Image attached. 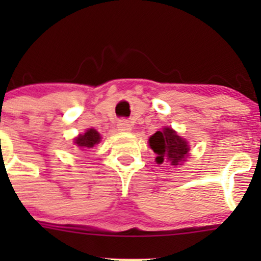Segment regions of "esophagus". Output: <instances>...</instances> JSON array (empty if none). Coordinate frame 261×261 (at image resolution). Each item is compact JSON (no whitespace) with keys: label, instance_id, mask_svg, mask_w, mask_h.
I'll list each match as a JSON object with an SVG mask.
<instances>
[{"label":"esophagus","instance_id":"obj_1","mask_svg":"<svg viewBox=\"0 0 261 261\" xmlns=\"http://www.w3.org/2000/svg\"><path fill=\"white\" fill-rule=\"evenodd\" d=\"M117 128L121 133H128L131 130V123L127 120H120L117 122Z\"/></svg>","mask_w":261,"mask_h":261}]
</instances>
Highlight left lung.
Listing matches in <instances>:
<instances>
[{"mask_svg": "<svg viewBox=\"0 0 261 261\" xmlns=\"http://www.w3.org/2000/svg\"><path fill=\"white\" fill-rule=\"evenodd\" d=\"M149 145L156 154L158 164L170 163V165H180L188 156L189 145L172 127H164L156 131L149 139Z\"/></svg>", "mask_w": 261, "mask_h": 261, "instance_id": "obj_1", "label": "left lung"}]
</instances>
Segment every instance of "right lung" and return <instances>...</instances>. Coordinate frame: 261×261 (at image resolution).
I'll return each mask as SVG.
<instances>
[{
    "mask_svg": "<svg viewBox=\"0 0 261 261\" xmlns=\"http://www.w3.org/2000/svg\"><path fill=\"white\" fill-rule=\"evenodd\" d=\"M101 141V135L98 134V131H96L94 128H88L84 134H81L78 138L74 139V144L80 147L81 150L91 149L97 144H99Z\"/></svg>",
    "mask_w": 261,
    "mask_h": 261,
    "instance_id": "obj_1",
    "label": "right lung"
}]
</instances>
